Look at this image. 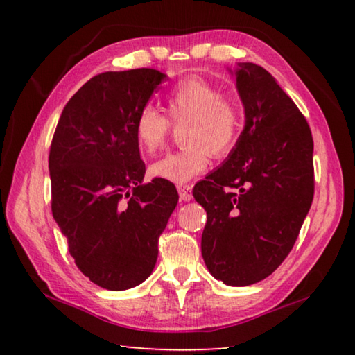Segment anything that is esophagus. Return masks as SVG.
<instances>
[{
    "label": "esophagus",
    "instance_id": "obj_1",
    "mask_svg": "<svg viewBox=\"0 0 355 355\" xmlns=\"http://www.w3.org/2000/svg\"><path fill=\"white\" fill-rule=\"evenodd\" d=\"M178 194H180V200L182 202H188L192 199V188L189 184H178Z\"/></svg>",
    "mask_w": 355,
    "mask_h": 355
}]
</instances>
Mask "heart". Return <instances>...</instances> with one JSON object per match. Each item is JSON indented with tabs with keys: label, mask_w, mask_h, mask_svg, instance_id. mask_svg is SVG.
Masks as SVG:
<instances>
[{
	"label": "heart",
	"mask_w": 355,
	"mask_h": 355,
	"mask_svg": "<svg viewBox=\"0 0 355 355\" xmlns=\"http://www.w3.org/2000/svg\"><path fill=\"white\" fill-rule=\"evenodd\" d=\"M166 114L144 106L135 122L136 144L142 153L153 155L164 147L171 123L183 125L177 152L167 153L150 166L152 175L173 183H186L216 158L228 155L236 146L243 128V111L235 100L199 76L184 78L164 97Z\"/></svg>",
	"instance_id": "obj_1"
}]
</instances>
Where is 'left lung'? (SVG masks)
Instances as JSON below:
<instances>
[{
    "mask_svg": "<svg viewBox=\"0 0 355 355\" xmlns=\"http://www.w3.org/2000/svg\"><path fill=\"white\" fill-rule=\"evenodd\" d=\"M245 127L218 171L197 183L202 257L227 285L257 284L290 254L313 202V137L304 114L260 65L239 64Z\"/></svg>",
    "mask_w": 355,
    "mask_h": 355,
    "instance_id": "obj_1",
    "label": "left lung"
}]
</instances>
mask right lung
<instances>
[{"label": "right lung", "instance_id": "right-lung-1", "mask_svg": "<svg viewBox=\"0 0 355 355\" xmlns=\"http://www.w3.org/2000/svg\"><path fill=\"white\" fill-rule=\"evenodd\" d=\"M164 80L153 69L94 76L65 105L53 135V218L78 269L111 291L152 274L178 202L167 180L142 184L146 164L135 137L137 112Z\"/></svg>", "mask_w": 355, "mask_h": 355}]
</instances>
